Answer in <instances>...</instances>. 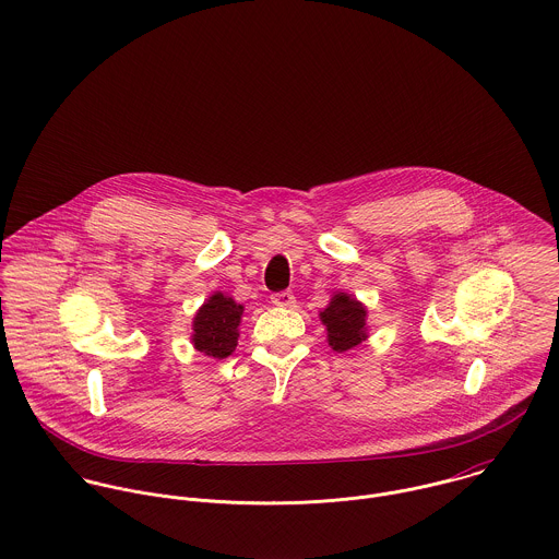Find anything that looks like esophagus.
<instances>
[{"instance_id":"34e87169","label":"esophagus","mask_w":559,"mask_h":559,"mask_svg":"<svg viewBox=\"0 0 559 559\" xmlns=\"http://www.w3.org/2000/svg\"><path fill=\"white\" fill-rule=\"evenodd\" d=\"M271 301L275 306H282V308H293L295 306V295L290 290H282V293L271 295Z\"/></svg>"}]
</instances>
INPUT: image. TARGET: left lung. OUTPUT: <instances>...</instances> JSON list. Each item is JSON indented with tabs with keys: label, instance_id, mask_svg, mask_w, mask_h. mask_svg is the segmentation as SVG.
Wrapping results in <instances>:
<instances>
[{
	"label": "left lung",
	"instance_id": "8db88e82",
	"mask_svg": "<svg viewBox=\"0 0 559 559\" xmlns=\"http://www.w3.org/2000/svg\"><path fill=\"white\" fill-rule=\"evenodd\" d=\"M367 310L360 301L345 293L334 295L330 306L321 312V321L328 328V341L334 352H347L367 338Z\"/></svg>",
	"mask_w": 559,
	"mask_h": 559
}]
</instances>
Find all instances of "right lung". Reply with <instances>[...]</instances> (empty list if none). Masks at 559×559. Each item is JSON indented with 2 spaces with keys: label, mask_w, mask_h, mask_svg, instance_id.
<instances>
[{
  "label": "right lung",
  "mask_w": 559,
  "mask_h": 559,
  "mask_svg": "<svg viewBox=\"0 0 559 559\" xmlns=\"http://www.w3.org/2000/svg\"><path fill=\"white\" fill-rule=\"evenodd\" d=\"M242 317V306L223 293H214L197 312L192 323L194 349L212 356L227 358L238 343V325Z\"/></svg>",
  "instance_id": "right-lung-1"
}]
</instances>
